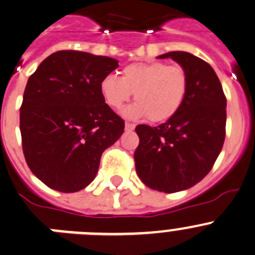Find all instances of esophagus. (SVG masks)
Listing matches in <instances>:
<instances>
[{
	"label": "esophagus",
	"mask_w": 255,
	"mask_h": 255,
	"mask_svg": "<svg viewBox=\"0 0 255 255\" xmlns=\"http://www.w3.org/2000/svg\"><path fill=\"white\" fill-rule=\"evenodd\" d=\"M135 129V125L134 124H130V123H126L125 124V130L126 131H132Z\"/></svg>",
	"instance_id": "34e87169"
}]
</instances>
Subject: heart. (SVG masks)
<instances>
[{"instance_id":"1","label":"heart","mask_w":255,"mask_h":255,"mask_svg":"<svg viewBox=\"0 0 255 255\" xmlns=\"http://www.w3.org/2000/svg\"><path fill=\"white\" fill-rule=\"evenodd\" d=\"M189 79L179 65L140 62L126 66L121 77L108 75L100 82V91L111 109H120L134 98L136 103L124 109L128 119L149 118L152 123H165L178 114L188 94Z\"/></svg>"}]
</instances>
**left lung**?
<instances>
[{
	"instance_id": "8db88e82",
	"label": "left lung",
	"mask_w": 255,
	"mask_h": 255,
	"mask_svg": "<svg viewBox=\"0 0 255 255\" xmlns=\"http://www.w3.org/2000/svg\"><path fill=\"white\" fill-rule=\"evenodd\" d=\"M171 59L186 71L188 94L174 118L151 128L137 125L135 168L140 180L157 191L176 193L202 180L222 151L227 99L208 62L184 51L157 56Z\"/></svg>"
}]
</instances>
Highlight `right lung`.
I'll list each match as a JSON object with an SVG mask.
<instances>
[{
    "mask_svg": "<svg viewBox=\"0 0 255 255\" xmlns=\"http://www.w3.org/2000/svg\"><path fill=\"white\" fill-rule=\"evenodd\" d=\"M119 61L82 51H57L28 79L20 109L26 162L53 190L75 193L98 174L103 152L125 123L105 104L100 82Z\"/></svg>",
    "mask_w": 255,
    "mask_h": 255,
    "instance_id": "obj_1",
    "label": "right lung"
}]
</instances>
